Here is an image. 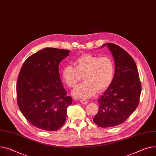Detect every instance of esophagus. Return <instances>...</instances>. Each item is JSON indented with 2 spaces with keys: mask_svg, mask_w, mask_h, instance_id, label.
Returning a JSON list of instances; mask_svg holds the SVG:
<instances>
[{
  "mask_svg": "<svg viewBox=\"0 0 156 156\" xmlns=\"http://www.w3.org/2000/svg\"><path fill=\"white\" fill-rule=\"evenodd\" d=\"M80 102H81V103H82V104H83V105H87V104L88 103V101L87 100H84V99H82V100H80Z\"/></svg>",
  "mask_w": 156,
  "mask_h": 156,
  "instance_id": "esophagus-1",
  "label": "esophagus"
}]
</instances>
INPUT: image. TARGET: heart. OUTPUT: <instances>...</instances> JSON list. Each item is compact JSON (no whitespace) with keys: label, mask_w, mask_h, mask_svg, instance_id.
Instances as JSON below:
<instances>
[{"label":"heart","mask_w":156,"mask_h":156,"mask_svg":"<svg viewBox=\"0 0 156 156\" xmlns=\"http://www.w3.org/2000/svg\"><path fill=\"white\" fill-rule=\"evenodd\" d=\"M75 67L66 65L62 69V78L69 88L75 87L82 80L84 81L72 91V94L78 98H88L97 91L106 90L114 78L115 67L112 60L108 56H100L84 54L77 58Z\"/></svg>","instance_id":"heart-1"}]
</instances>
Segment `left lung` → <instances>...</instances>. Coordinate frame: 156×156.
Wrapping results in <instances>:
<instances>
[{"label": "left lung", "mask_w": 156, "mask_h": 156, "mask_svg": "<svg viewBox=\"0 0 156 156\" xmlns=\"http://www.w3.org/2000/svg\"><path fill=\"white\" fill-rule=\"evenodd\" d=\"M115 62V73L111 85L98 100L99 111L93 122L101 127L119 125L137 107L141 83L136 64L131 56L115 44H106Z\"/></svg>", "instance_id": "1"}]
</instances>
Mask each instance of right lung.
Masks as SVG:
<instances>
[{
    "label": "right lung",
    "mask_w": 156,
    "mask_h": 156,
    "mask_svg": "<svg viewBox=\"0 0 156 156\" xmlns=\"http://www.w3.org/2000/svg\"><path fill=\"white\" fill-rule=\"evenodd\" d=\"M69 50L45 48L23 63L17 83L19 108L32 125L53 131L64 124L72 98L62 83L58 66Z\"/></svg>",
    "instance_id": "right-lung-1"
}]
</instances>
